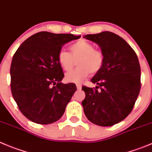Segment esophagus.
Returning <instances> with one entry per match:
<instances>
[{"mask_svg":"<svg viewBox=\"0 0 152 152\" xmlns=\"http://www.w3.org/2000/svg\"><path fill=\"white\" fill-rule=\"evenodd\" d=\"M76 88H77V90H81V88H82V85L77 84L76 85Z\"/></svg>","mask_w":152,"mask_h":152,"instance_id":"esophagus-1","label":"esophagus"}]
</instances>
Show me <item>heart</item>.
<instances>
[{
    "instance_id": "heart-1",
    "label": "heart",
    "mask_w": 152,
    "mask_h": 152,
    "mask_svg": "<svg viewBox=\"0 0 152 152\" xmlns=\"http://www.w3.org/2000/svg\"><path fill=\"white\" fill-rule=\"evenodd\" d=\"M71 54L65 50H61L58 55V61L65 71L71 70L77 61L79 67L65 76L69 83H80L91 73L94 74L101 69L104 57L101 51L94 49L91 42L81 39L70 47Z\"/></svg>"
}]
</instances>
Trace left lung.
Here are the masks:
<instances>
[{
    "label": "left lung",
    "instance_id": "1",
    "mask_svg": "<svg viewBox=\"0 0 152 152\" xmlns=\"http://www.w3.org/2000/svg\"><path fill=\"white\" fill-rule=\"evenodd\" d=\"M83 37L98 44L104 57L101 69L91 80L97 85L96 88H82L86 93L83 110L93 124L113 126L123 121L134 108L141 88L140 62L130 45L113 32Z\"/></svg>",
    "mask_w": 152,
    "mask_h": 152
}]
</instances>
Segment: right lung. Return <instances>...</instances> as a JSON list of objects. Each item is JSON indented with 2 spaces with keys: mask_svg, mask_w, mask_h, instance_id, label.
<instances>
[{
  "mask_svg": "<svg viewBox=\"0 0 152 152\" xmlns=\"http://www.w3.org/2000/svg\"><path fill=\"white\" fill-rule=\"evenodd\" d=\"M81 36L41 31L24 41L12 58L11 91L22 114L39 124L55 122L76 91L61 83L64 74L58 55L66 42Z\"/></svg>",
  "mask_w": 152,
  "mask_h": 152,
  "instance_id": "add662e5",
  "label": "right lung"
}]
</instances>
